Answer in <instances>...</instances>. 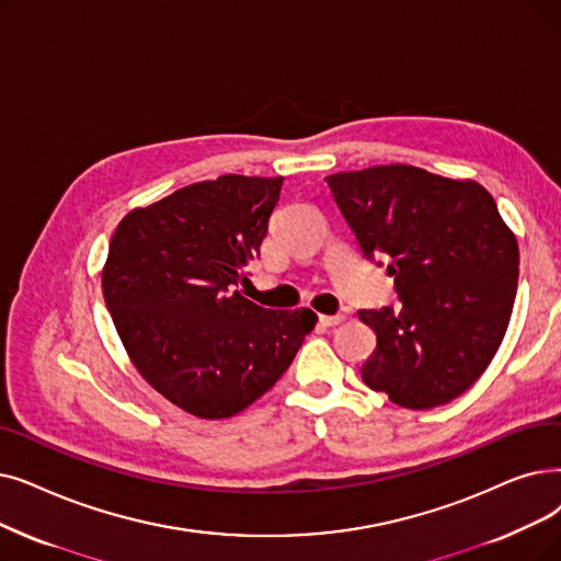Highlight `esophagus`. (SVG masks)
Masks as SVG:
<instances>
[{
	"mask_svg": "<svg viewBox=\"0 0 561 561\" xmlns=\"http://www.w3.org/2000/svg\"><path fill=\"white\" fill-rule=\"evenodd\" d=\"M344 319H346V316H341V313H336V316H321V325L334 328L339 323H344Z\"/></svg>",
	"mask_w": 561,
	"mask_h": 561,
	"instance_id": "esophagus-1",
	"label": "esophagus"
}]
</instances>
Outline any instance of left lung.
<instances>
[{"label":"left lung","mask_w":561,"mask_h":561,"mask_svg":"<svg viewBox=\"0 0 561 561\" xmlns=\"http://www.w3.org/2000/svg\"><path fill=\"white\" fill-rule=\"evenodd\" d=\"M367 259L382 256L401 307L362 309L376 351L362 380L389 401L428 410L489 369L514 311L518 240L491 192L412 164L325 179Z\"/></svg>","instance_id":"obj_1"}]
</instances>
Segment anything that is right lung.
Listing matches in <instances>:
<instances>
[{
    "label": "right lung",
    "mask_w": 561,
    "mask_h": 561,
    "mask_svg": "<svg viewBox=\"0 0 561 561\" xmlns=\"http://www.w3.org/2000/svg\"><path fill=\"white\" fill-rule=\"evenodd\" d=\"M284 179L227 174L130 210L103 265V296L130 362L202 420L252 405L294 362L319 316L263 309L236 290L261 250Z\"/></svg>",
    "instance_id": "1"
}]
</instances>
